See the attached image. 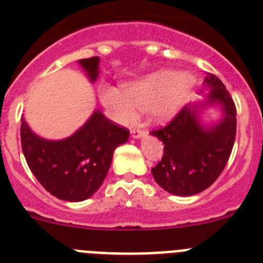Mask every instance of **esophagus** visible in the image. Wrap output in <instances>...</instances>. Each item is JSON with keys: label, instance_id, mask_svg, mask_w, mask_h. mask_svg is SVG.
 I'll list each match as a JSON object with an SVG mask.
<instances>
[{"label": "esophagus", "instance_id": "esophagus-1", "mask_svg": "<svg viewBox=\"0 0 263 263\" xmlns=\"http://www.w3.org/2000/svg\"><path fill=\"white\" fill-rule=\"evenodd\" d=\"M130 133H132V137H133V138L138 139V138H142V137H145L146 132L142 129H132V132H130Z\"/></svg>", "mask_w": 263, "mask_h": 263}]
</instances>
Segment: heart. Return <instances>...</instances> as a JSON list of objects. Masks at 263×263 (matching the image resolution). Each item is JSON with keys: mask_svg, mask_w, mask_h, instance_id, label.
Returning a JSON list of instances; mask_svg holds the SVG:
<instances>
[{"mask_svg": "<svg viewBox=\"0 0 263 263\" xmlns=\"http://www.w3.org/2000/svg\"><path fill=\"white\" fill-rule=\"evenodd\" d=\"M195 79L188 72L159 69L129 83L124 90L104 85L100 96L104 105L122 124L137 117V109L148 111L158 122L168 121L183 108L194 89Z\"/></svg>", "mask_w": 263, "mask_h": 263, "instance_id": "obj_1", "label": "heart"}]
</instances>
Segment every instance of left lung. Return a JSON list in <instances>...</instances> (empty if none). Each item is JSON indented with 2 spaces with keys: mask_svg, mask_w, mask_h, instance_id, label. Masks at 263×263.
<instances>
[{
  "mask_svg": "<svg viewBox=\"0 0 263 263\" xmlns=\"http://www.w3.org/2000/svg\"><path fill=\"white\" fill-rule=\"evenodd\" d=\"M205 75L211 89L203 103L185 105L166 126L152 132L164 143L153 176L164 191L178 196H192L212 185L227 166L236 139L233 99L217 76ZM216 103L222 106L223 118L212 127H203L201 109Z\"/></svg>",
  "mask_w": 263,
  "mask_h": 263,
  "instance_id": "left-lung-1",
  "label": "left lung"
}]
</instances>
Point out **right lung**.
Segmentation results:
<instances>
[{"instance_id":"1","label":"right lung","mask_w":263,"mask_h":263,"mask_svg":"<svg viewBox=\"0 0 263 263\" xmlns=\"http://www.w3.org/2000/svg\"><path fill=\"white\" fill-rule=\"evenodd\" d=\"M90 81L99 76V57L79 60ZM22 152L31 173L52 196L66 201L90 197L103 184L116 147L129 138V130L111 122L100 110L75 134L48 141L34 134L21 118Z\"/></svg>"}]
</instances>
